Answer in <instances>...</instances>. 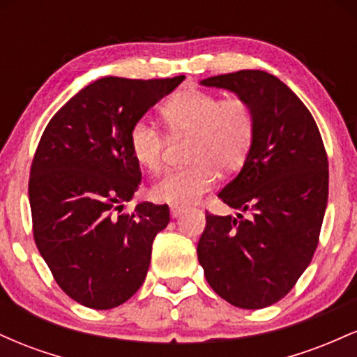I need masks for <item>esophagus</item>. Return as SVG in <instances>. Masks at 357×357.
I'll return each instance as SVG.
<instances>
[{
    "label": "esophagus",
    "instance_id": "obj_1",
    "mask_svg": "<svg viewBox=\"0 0 357 357\" xmlns=\"http://www.w3.org/2000/svg\"><path fill=\"white\" fill-rule=\"evenodd\" d=\"M183 211H184L183 206H178V204H171V216H173V218H178V216L181 215Z\"/></svg>",
    "mask_w": 357,
    "mask_h": 357
}]
</instances>
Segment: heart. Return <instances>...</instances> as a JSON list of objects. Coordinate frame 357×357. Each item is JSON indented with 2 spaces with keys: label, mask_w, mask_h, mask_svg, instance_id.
<instances>
[{
  "label": "heart",
  "mask_w": 357,
  "mask_h": 357,
  "mask_svg": "<svg viewBox=\"0 0 357 357\" xmlns=\"http://www.w3.org/2000/svg\"><path fill=\"white\" fill-rule=\"evenodd\" d=\"M167 132L188 137V159L192 165L166 171L153 186L158 202L178 206L195 203L218 179V169L230 173L247 161L257 137V116L245 97H223L202 89H186L171 97L161 110ZM166 136L151 122H134L129 147L137 165L159 169Z\"/></svg>",
  "instance_id": "heart-1"
}]
</instances>
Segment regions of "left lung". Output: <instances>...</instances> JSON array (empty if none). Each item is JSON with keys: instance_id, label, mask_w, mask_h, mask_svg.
<instances>
[{"instance_id": "8db88e82", "label": "left lung", "mask_w": 357, "mask_h": 357, "mask_svg": "<svg viewBox=\"0 0 357 357\" xmlns=\"http://www.w3.org/2000/svg\"><path fill=\"white\" fill-rule=\"evenodd\" d=\"M245 97L257 137L240 174L218 198L235 210L206 211L198 260L208 284L240 309L284 298L312 260L329 196V161L312 114L282 80L240 70L203 80Z\"/></svg>"}]
</instances>
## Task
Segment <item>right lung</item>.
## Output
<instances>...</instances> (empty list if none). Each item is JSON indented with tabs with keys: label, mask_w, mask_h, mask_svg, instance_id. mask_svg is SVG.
<instances>
[{
	"label": "right lung",
	"mask_w": 357,
	"mask_h": 357,
	"mask_svg": "<svg viewBox=\"0 0 357 357\" xmlns=\"http://www.w3.org/2000/svg\"><path fill=\"white\" fill-rule=\"evenodd\" d=\"M184 80L104 77L82 89L45 127L31 161L33 238L59 287L79 304H124L144 282L169 206L122 211L141 183L129 132Z\"/></svg>",
	"instance_id": "1"
}]
</instances>
